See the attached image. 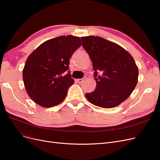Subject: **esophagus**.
Segmentation results:
<instances>
[{
  "mask_svg": "<svg viewBox=\"0 0 160 160\" xmlns=\"http://www.w3.org/2000/svg\"><path fill=\"white\" fill-rule=\"evenodd\" d=\"M85 79H86V77H83V78H82V79H77V80H76V81H77V83H83V81H85Z\"/></svg>",
  "mask_w": 160,
  "mask_h": 160,
  "instance_id": "obj_1",
  "label": "esophagus"
}]
</instances>
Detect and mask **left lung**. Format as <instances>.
<instances>
[{"mask_svg": "<svg viewBox=\"0 0 160 160\" xmlns=\"http://www.w3.org/2000/svg\"><path fill=\"white\" fill-rule=\"evenodd\" d=\"M81 40L92 61L96 81L95 91L86 93V98L102 108L117 107L129 98L138 83V67L133 57L119 45L100 37H83Z\"/></svg>", "mask_w": 160, "mask_h": 160, "instance_id": "1", "label": "left lung"}]
</instances>
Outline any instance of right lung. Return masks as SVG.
<instances>
[{"label":"right lung","mask_w":160,"mask_h":160,"mask_svg":"<svg viewBox=\"0 0 160 160\" xmlns=\"http://www.w3.org/2000/svg\"><path fill=\"white\" fill-rule=\"evenodd\" d=\"M81 45L78 37L60 36L44 42L28 57L22 70L27 93L34 102L51 108L65 99L74 83L68 71L69 59Z\"/></svg>","instance_id":"1"}]
</instances>
